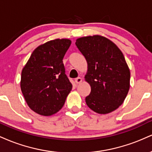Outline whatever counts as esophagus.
Returning <instances> with one entry per match:
<instances>
[{
    "label": "esophagus",
    "mask_w": 152,
    "mask_h": 152,
    "mask_svg": "<svg viewBox=\"0 0 152 152\" xmlns=\"http://www.w3.org/2000/svg\"><path fill=\"white\" fill-rule=\"evenodd\" d=\"M75 82H76V84H79V83H81L82 82V78L80 77L76 78V79H75Z\"/></svg>",
    "instance_id": "34e87169"
}]
</instances>
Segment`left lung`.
<instances>
[{"label": "left lung", "mask_w": 152, "mask_h": 152, "mask_svg": "<svg viewBox=\"0 0 152 152\" xmlns=\"http://www.w3.org/2000/svg\"><path fill=\"white\" fill-rule=\"evenodd\" d=\"M76 45L88 65L85 81L91 93L85 99L87 106L101 114L117 109L130 87V71L121 50L99 35L78 38Z\"/></svg>", "instance_id": "1"}]
</instances>
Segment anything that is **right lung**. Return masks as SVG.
Listing matches in <instances>:
<instances>
[{
  "instance_id": "right-lung-1",
  "label": "right lung",
  "mask_w": 152,
  "mask_h": 152,
  "mask_svg": "<svg viewBox=\"0 0 152 152\" xmlns=\"http://www.w3.org/2000/svg\"><path fill=\"white\" fill-rule=\"evenodd\" d=\"M71 40L55 39L33 51L23 69L20 88L28 106L42 116H51L61 109L72 84L65 74L63 58Z\"/></svg>"
}]
</instances>
